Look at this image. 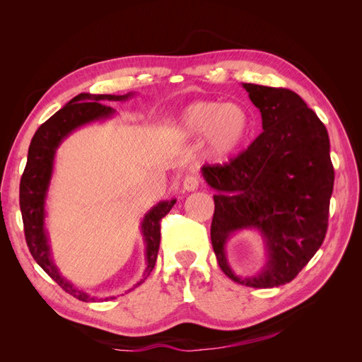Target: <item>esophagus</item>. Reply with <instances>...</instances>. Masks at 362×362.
I'll list each match as a JSON object with an SVG mask.
<instances>
[{
  "mask_svg": "<svg viewBox=\"0 0 362 362\" xmlns=\"http://www.w3.org/2000/svg\"><path fill=\"white\" fill-rule=\"evenodd\" d=\"M199 184H201L199 177H196V175H187V177L182 180V189L187 192H193L199 187Z\"/></svg>",
  "mask_w": 362,
  "mask_h": 362,
  "instance_id": "esophagus-1",
  "label": "esophagus"
}]
</instances>
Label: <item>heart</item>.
<instances>
[{"label":"heart","instance_id":"b5f03b06","mask_svg":"<svg viewBox=\"0 0 362 362\" xmlns=\"http://www.w3.org/2000/svg\"><path fill=\"white\" fill-rule=\"evenodd\" d=\"M252 125V116L245 105L202 100L184 108L177 120V131L185 139L204 137L208 154L225 160L245 146Z\"/></svg>","mask_w":362,"mask_h":362}]
</instances>
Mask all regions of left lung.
Here are the masks:
<instances>
[{
    "mask_svg": "<svg viewBox=\"0 0 362 362\" xmlns=\"http://www.w3.org/2000/svg\"><path fill=\"white\" fill-rule=\"evenodd\" d=\"M262 119V133L225 164H205L214 194L211 243L228 278L246 287L272 288L293 281L322 246L327 231L334 166L329 136L302 98L284 87L245 83ZM255 227L265 238L268 262L255 277L228 267V235Z\"/></svg>",
    "mask_w": 362,
    "mask_h": 362,
    "instance_id": "left-lung-1",
    "label": "left lung"
}]
</instances>
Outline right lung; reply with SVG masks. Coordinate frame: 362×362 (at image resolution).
I'll list each match as a JSON object with an SVG mask.
<instances>
[{
  "mask_svg": "<svg viewBox=\"0 0 362 362\" xmlns=\"http://www.w3.org/2000/svg\"><path fill=\"white\" fill-rule=\"evenodd\" d=\"M133 93L127 95H92L80 93L64 105L63 108L52 115L47 122H43L36 134L33 136L28 148L27 166L24 169L23 178L19 185V205L23 213L25 242L30 249V254L35 258L37 264L45 270L48 275L56 281L59 286L69 293L74 298L83 302H95L96 298L89 296L86 291L76 288L74 284L64 279L59 269L54 264L51 258V250L48 243V235L45 231V199L48 185L52 175L54 156L60 146L64 137H68L74 129L86 124L95 122L105 117H110L115 112L112 107L104 105V101H125ZM175 199L161 201L145 214L141 222V234L146 245V270L145 276L137 286L149 276L157 261V254L160 247V222L166 216ZM110 298H105L108 300ZM103 300V299H101Z\"/></svg>",
  "mask_w": 362,
  "mask_h": 362,
  "instance_id": "right-lung-1",
  "label": "right lung"
}]
</instances>
